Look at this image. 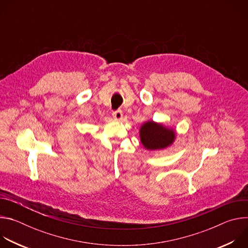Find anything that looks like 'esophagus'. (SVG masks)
Returning a JSON list of instances; mask_svg holds the SVG:
<instances>
[{
	"label": "esophagus",
	"mask_w": 248,
	"mask_h": 248,
	"mask_svg": "<svg viewBox=\"0 0 248 248\" xmlns=\"http://www.w3.org/2000/svg\"><path fill=\"white\" fill-rule=\"evenodd\" d=\"M113 117H114L116 120H122V118H123V112H122L121 110L114 111V112H113Z\"/></svg>",
	"instance_id": "1"
}]
</instances>
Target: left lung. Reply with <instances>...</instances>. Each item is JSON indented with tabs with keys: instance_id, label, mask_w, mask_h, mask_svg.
Wrapping results in <instances>:
<instances>
[{
	"instance_id": "left-lung-1",
	"label": "left lung",
	"mask_w": 248,
	"mask_h": 248,
	"mask_svg": "<svg viewBox=\"0 0 248 248\" xmlns=\"http://www.w3.org/2000/svg\"><path fill=\"white\" fill-rule=\"evenodd\" d=\"M174 138L175 133L172 129L152 121L145 123L140 128L141 143L148 150L164 149L173 142Z\"/></svg>"
}]
</instances>
